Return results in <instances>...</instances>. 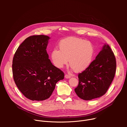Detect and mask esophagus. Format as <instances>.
<instances>
[{
	"label": "esophagus",
	"instance_id": "obj_1",
	"mask_svg": "<svg viewBox=\"0 0 127 127\" xmlns=\"http://www.w3.org/2000/svg\"><path fill=\"white\" fill-rule=\"evenodd\" d=\"M65 77L66 78L68 79V78H70L71 77V75H68V74H65Z\"/></svg>",
	"mask_w": 127,
	"mask_h": 127
}]
</instances>
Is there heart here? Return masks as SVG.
Masks as SVG:
<instances>
[{
	"mask_svg": "<svg viewBox=\"0 0 127 127\" xmlns=\"http://www.w3.org/2000/svg\"><path fill=\"white\" fill-rule=\"evenodd\" d=\"M59 48L53 49L51 57L53 64L58 68H62L69 64L76 71L81 72L91 64L94 55L92 44L81 38L68 37L59 43Z\"/></svg>",
	"mask_w": 127,
	"mask_h": 127,
	"instance_id": "heart-1",
	"label": "heart"
}]
</instances>
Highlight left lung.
Returning <instances> with one entry per match:
<instances>
[{"label": "left lung", "instance_id": "obj_1", "mask_svg": "<svg viewBox=\"0 0 127 127\" xmlns=\"http://www.w3.org/2000/svg\"><path fill=\"white\" fill-rule=\"evenodd\" d=\"M116 59L110 47L105 44L95 60L78 75L79 84L75 91L85 100H90L104 95L114 78Z\"/></svg>", "mask_w": 127, "mask_h": 127}]
</instances>
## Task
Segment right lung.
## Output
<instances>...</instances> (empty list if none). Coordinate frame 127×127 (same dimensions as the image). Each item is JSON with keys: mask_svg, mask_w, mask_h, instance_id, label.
<instances>
[{"mask_svg": "<svg viewBox=\"0 0 127 127\" xmlns=\"http://www.w3.org/2000/svg\"><path fill=\"white\" fill-rule=\"evenodd\" d=\"M50 37L30 36L16 50L13 59V79L19 90L32 101L48 99L64 72L53 65L46 51Z\"/></svg>", "mask_w": 127, "mask_h": 127, "instance_id": "right-lung-1", "label": "right lung"}]
</instances>
